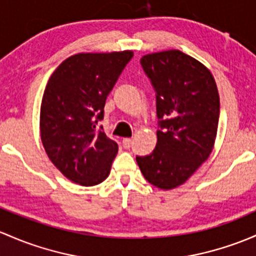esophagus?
Instances as JSON below:
<instances>
[{
  "instance_id": "34e87169",
  "label": "esophagus",
  "mask_w": 256,
  "mask_h": 256,
  "mask_svg": "<svg viewBox=\"0 0 256 256\" xmlns=\"http://www.w3.org/2000/svg\"><path fill=\"white\" fill-rule=\"evenodd\" d=\"M131 144H132V140L128 138V137H126V138H122V146L125 147V148H130Z\"/></svg>"
}]
</instances>
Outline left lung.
Masks as SVG:
<instances>
[{
  "instance_id": "8db88e82",
  "label": "left lung",
  "mask_w": 256,
  "mask_h": 256,
  "mask_svg": "<svg viewBox=\"0 0 256 256\" xmlns=\"http://www.w3.org/2000/svg\"><path fill=\"white\" fill-rule=\"evenodd\" d=\"M141 66L156 92L157 144L136 160L144 179L163 190L186 182L208 158L220 119V96L211 72L179 50L150 54Z\"/></svg>"
}]
</instances>
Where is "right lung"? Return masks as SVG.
Masks as SVG:
<instances>
[{
	"mask_svg": "<svg viewBox=\"0 0 256 256\" xmlns=\"http://www.w3.org/2000/svg\"><path fill=\"white\" fill-rule=\"evenodd\" d=\"M132 56L77 54L49 78L40 108L42 142L51 162L76 184L93 186L109 176L119 147L98 125L108 94Z\"/></svg>",
	"mask_w": 256,
	"mask_h": 256,
	"instance_id": "1",
	"label": "right lung"
}]
</instances>
